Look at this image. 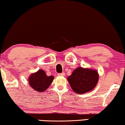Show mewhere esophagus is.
Here are the masks:
<instances>
[{
	"instance_id": "obj_1",
	"label": "esophagus",
	"mask_w": 125,
	"mask_h": 125,
	"mask_svg": "<svg viewBox=\"0 0 125 125\" xmlns=\"http://www.w3.org/2000/svg\"><path fill=\"white\" fill-rule=\"evenodd\" d=\"M58 75V76L63 77V76H64V75H65V74H64V73H59Z\"/></svg>"
}]
</instances>
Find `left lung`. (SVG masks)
<instances>
[{
    "mask_svg": "<svg viewBox=\"0 0 125 125\" xmlns=\"http://www.w3.org/2000/svg\"><path fill=\"white\" fill-rule=\"evenodd\" d=\"M99 78V73L96 70L78 67L67 77V80L74 92L83 94L96 87Z\"/></svg>",
    "mask_w": 125,
    "mask_h": 125,
    "instance_id": "8db88e82",
    "label": "left lung"
}]
</instances>
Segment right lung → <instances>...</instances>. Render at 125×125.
Segmentation results:
<instances>
[{"instance_id":"add662e5","label":"right lung","mask_w":125,"mask_h":125,"mask_svg":"<svg viewBox=\"0 0 125 125\" xmlns=\"http://www.w3.org/2000/svg\"><path fill=\"white\" fill-rule=\"evenodd\" d=\"M53 75L47 76L46 73L40 69L37 72L31 74L28 78L30 86L38 92H42L48 88L52 83Z\"/></svg>"}]
</instances>
